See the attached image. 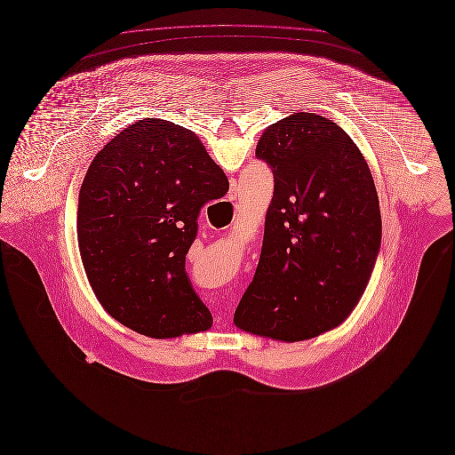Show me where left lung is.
<instances>
[{
	"label": "left lung",
	"instance_id": "1",
	"mask_svg": "<svg viewBox=\"0 0 455 455\" xmlns=\"http://www.w3.org/2000/svg\"><path fill=\"white\" fill-rule=\"evenodd\" d=\"M255 154L275 185L235 325L283 342L313 339L351 315L371 277L382 243L373 176L351 137L315 113L270 124Z\"/></svg>",
	"mask_w": 455,
	"mask_h": 455
}]
</instances>
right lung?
I'll use <instances>...</instances> for the list:
<instances>
[{"label": "right lung", "instance_id": "right-lung-1", "mask_svg": "<svg viewBox=\"0 0 455 455\" xmlns=\"http://www.w3.org/2000/svg\"><path fill=\"white\" fill-rule=\"evenodd\" d=\"M228 188L200 139L171 121L139 120L97 152L78 193L76 236L102 308L154 339L209 331L212 315L185 260L200 209Z\"/></svg>", "mask_w": 455, "mask_h": 455}]
</instances>
